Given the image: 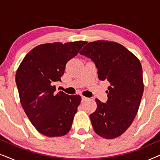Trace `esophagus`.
I'll list each match as a JSON object with an SVG mask.
<instances>
[{
    "instance_id": "esophagus-1",
    "label": "esophagus",
    "mask_w": 160,
    "mask_h": 160,
    "mask_svg": "<svg viewBox=\"0 0 160 160\" xmlns=\"http://www.w3.org/2000/svg\"><path fill=\"white\" fill-rule=\"evenodd\" d=\"M87 99V98H86V97H84V96L82 95V101H84V100H86Z\"/></svg>"
}]
</instances>
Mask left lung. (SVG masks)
I'll list each match as a JSON object with an SVG mask.
<instances>
[{"label": "left lung", "instance_id": "1", "mask_svg": "<svg viewBox=\"0 0 160 160\" xmlns=\"http://www.w3.org/2000/svg\"><path fill=\"white\" fill-rule=\"evenodd\" d=\"M79 53L95 63L100 81L110 83L106 103L95 100L97 108L89 115L92 125L100 137L116 138L128 130L138 111L144 87L141 62L114 41L89 42Z\"/></svg>", "mask_w": 160, "mask_h": 160}]
</instances>
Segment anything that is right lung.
<instances>
[{"instance_id":"obj_1","label":"right lung","mask_w":160,"mask_h":160,"mask_svg":"<svg viewBox=\"0 0 160 160\" xmlns=\"http://www.w3.org/2000/svg\"><path fill=\"white\" fill-rule=\"evenodd\" d=\"M86 41L47 43L26 54L16 73L19 100L32 125L48 137L66 135L77 112L80 95L56 92L65 65L77 55Z\"/></svg>"}]
</instances>
